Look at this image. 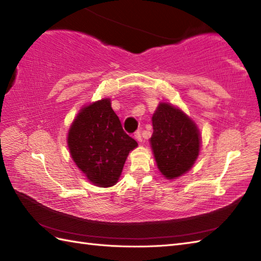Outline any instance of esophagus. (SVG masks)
<instances>
[{
  "mask_svg": "<svg viewBox=\"0 0 261 261\" xmlns=\"http://www.w3.org/2000/svg\"><path fill=\"white\" fill-rule=\"evenodd\" d=\"M135 139L138 142H142V137H141V132L140 131H137L135 134Z\"/></svg>",
  "mask_w": 261,
  "mask_h": 261,
  "instance_id": "esophagus-1",
  "label": "esophagus"
}]
</instances>
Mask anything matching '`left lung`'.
I'll use <instances>...</instances> for the list:
<instances>
[{
	"mask_svg": "<svg viewBox=\"0 0 261 261\" xmlns=\"http://www.w3.org/2000/svg\"><path fill=\"white\" fill-rule=\"evenodd\" d=\"M153 132L149 141L160 173L167 179L186 174L201 148L199 130L190 116L170 103L160 102L152 114Z\"/></svg>",
	"mask_w": 261,
	"mask_h": 261,
	"instance_id": "left-lung-1",
	"label": "left lung"
}]
</instances>
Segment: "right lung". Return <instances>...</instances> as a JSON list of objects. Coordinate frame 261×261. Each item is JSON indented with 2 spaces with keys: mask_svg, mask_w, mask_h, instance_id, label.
<instances>
[{
  "mask_svg": "<svg viewBox=\"0 0 261 261\" xmlns=\"http://www.w3.org/2000/svg\"><path fill=\"white\" fill-rule=\"evenodd\" d=\"M67 145L77 167L98 187L118 182L129 152L138 147L122 129L108 97L80 110L68 130Z\"/></svg>",
  "mask_w": 261,
  "mask_h": 261,
  "instance_id": "1",
  "label": "right lung"
}]
</instances>
